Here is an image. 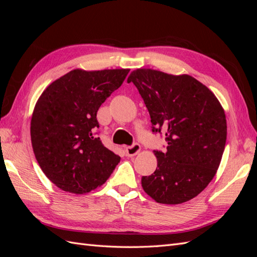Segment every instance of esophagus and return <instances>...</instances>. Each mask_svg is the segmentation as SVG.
<instances>
[{"label":"esophagus","mask_w":257,"mask_h":257,"mask_svg":"<svg viewBox=\"0 0 257 257\" xmlns=\"http://www.w3.org/2000/svg\"><path fill=\"white\" fill-rule=\"evenodd\" d=\"M139 151H141V145L137 143L125 148V153L127 157H134V155H136Z\"/></svg>","instance_id":"1"}]
</instances>
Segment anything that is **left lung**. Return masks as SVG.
<instances>
[{"label":"left lung","mask_w":257,"mask_h":257,"mask_svg":"<svg viewBox=\"0 0 257 257\" xmlns=\"http://www.w3.org/2000/svg\"><path fill=\"white\" fill-rule=\"evenodd\" d=\"M149 111L152 132L165 135L166 150H154L158 167L142 178L144 191L160 204L188 201L212 180L226 144L225 112L213 93L192 76L150 68L131 73Z\"/></svg>","instance_id":"8db88e82"}]
</instances>
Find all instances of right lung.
<instances>
[{
	"mask_svg": "<svg viewBox=\"0 0 257 257\" xmlns=\"http://www.w3.org/2000/svg\"><path fill=\"white\" fill-rule=\"evenodd\" d=\"M130 69H74L49 84L35 105L31 142L44 174L58 188L85 194L106 182L119 155L96 135V113Z\"/></svg>",
	"mask_w": 257,
	"mask_h": 257,
	"instance_id": "1",
	"label": "right lung"
}]
</instances>
